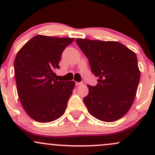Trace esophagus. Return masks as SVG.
<instances>
[{
  "mask_svg": "<svg viewBox=\"0 0 155 155\" xmlns=\"http://www.w3.org/2000/svg\"><path fill=\"white\" fill-rule=\"evenodd\" d=\"M82 84V82H76V86H79V85Z\"/></svg>",
  "mask_w": 155,
  "mask_h": 155,
  "instance_id": "esophagus-1",
  "label": "esophagus"
}]
</instances>
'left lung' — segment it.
Masks as SVG:
<instances>
[{
	"label": "left lung",
	"instance_id": "1",
	"mask_svg": "<svg viewBox=\"0 0 155 155\" xmlns=\"http://www.w3.org/2000/svg\"><path fill=\"white\" fill-rule=\"evenodd\" d=\"M76 41L98 77L96 86L87 85L89 93L83 99L88 111L104 122L118 120L129 111L136 95L140 81L136 54L117 41Z\"/></svg>",
	"mask_w": 155,
	"mask_h": 155
}]
</instances>
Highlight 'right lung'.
Segmentation results:
<instances>
[{"instance_id": "add662e5", "label": "right lung", "mask_w": 155, "mask_h": 155, "mask_svg": "<svg viewBox=\"0 0 155 155\" xmlns=\"http://www.w3.org/2000/svg\"><path fill=\"white\" fill-rule=\"evenodd\" d=\"M74 41L37 35L19 49L15 60L17 93L28 115L38 122H49L63 114L75 86L74 81H58L62 53Z\"/></svg>"}]
</instances>
